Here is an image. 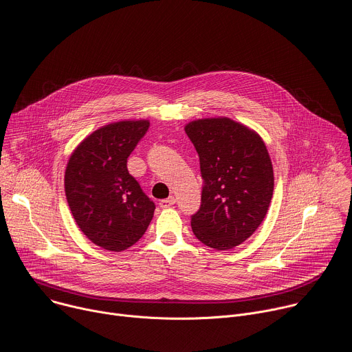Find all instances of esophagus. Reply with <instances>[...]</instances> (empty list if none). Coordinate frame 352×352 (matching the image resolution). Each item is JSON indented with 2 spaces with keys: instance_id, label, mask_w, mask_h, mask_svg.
Segmentation results:
<instances>
[{
  "instance_id": "1",
  "label": "esophagus",
  "mask_w": 352,
  "mask_h": 352,
  "mask_svg": "<svg viewBox=\"0 0 352 352\" xmlns=\"http://www.w3.org/2000/svg\"><path fill=\"white\" fill-rule=\"evenodd\" d=\"M174 204H175V198H174V197H170V198L163 199L162 202H160V206L166 209V208H171Z\"/></svg>"
}]
</instances>
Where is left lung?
<instances>
[{"label":"left lung","instance_id":"1","mask_svg":"<svg viewBox=\"0 0 352 352\" xmlns=\"http://www.w3.org/2000/svg\"><path fill=\"white\" fill-rule=\"evenodd\" d=\"M205 181L199 210L190 219L199 241L230 250L263 223L274 192L271 157L261 136L230 118H205L185 124Z\"/></svg>","mask_w":352,"mask_h":352}]
</instances>
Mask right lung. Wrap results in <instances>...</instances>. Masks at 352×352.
Listing matches in <instances>:
<instances>
[{"instance_id": "obj_1", "label": "right lung", "mask_w": 352, "mask_h": 352, "mask_svg": "<svg viewBox=\"0 0 352 352\" xmlns=\"http://www.w3.org/2000/svg\"><path fill=\"white\" fill-rule=\"evenodd\" d=\"M148 126L147 119L101 126L69 158L65 190L72 214L87 239L104 250L132 247L153 219L154 204L126 166Z\"/></svg>"}]
</instances>
